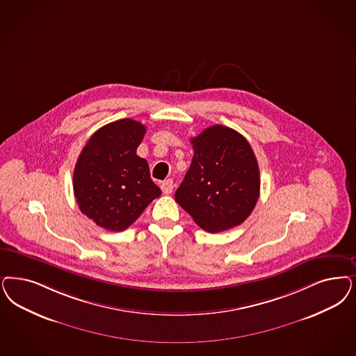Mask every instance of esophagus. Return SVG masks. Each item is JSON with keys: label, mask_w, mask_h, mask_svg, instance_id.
Wrapping results in <instances>:
<instances>
[{"label": "esophagus", "mask_w": 356, "mask_h": 356, "mask_svg": "<svg viewBox=\"0 0 356 356\" xmlns=\"http://www.w3.org/2000/svg\"><path fill=\"white\" fill-rule=\"evenodd\" d=\"M173 188H175V185H173L172 180H167V181H164L161 184V191H163L164 195H171L172 192H173Z\"/></svg>", "instance_id": "esophagus-1"}]
</instances>
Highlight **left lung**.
Segmentation results:
<instances>
[{"label": "left lung", "instance_id": "8db88e82", "mask_svg": "<svg viewBox=\"0 0 356 356\" xmlns=\"http://www.w3.org/2000/svg\"><path fill=\"white\" fill-rule=\"evenodd\" d=\"M192 164L175 193L176 202L208 233L245 221L258 202L257 156L243 135L216 124L191 139Z\"/></svg>", "mask_w": 356, "mask_h": 356}]
</instances>
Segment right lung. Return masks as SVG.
<instances>
[{
	"instance_id": "add662e5",
	"label": "right lung",
	"mask_w": 356,
	"mask_h": 356,
	"mask_svg": "<svg viewBox=\"0 0 356 356\" xmlns=\"http://www.w3.org/2000/svg\"><path fill=\"white\" fill-rule=\"evenodd\" d=\"M146 126L124 118L92 135L74 171V192L81 213L109 232L134 223L161 195L151 180L147 160L136 155Z\"/></svg>"
}]
</instances>
